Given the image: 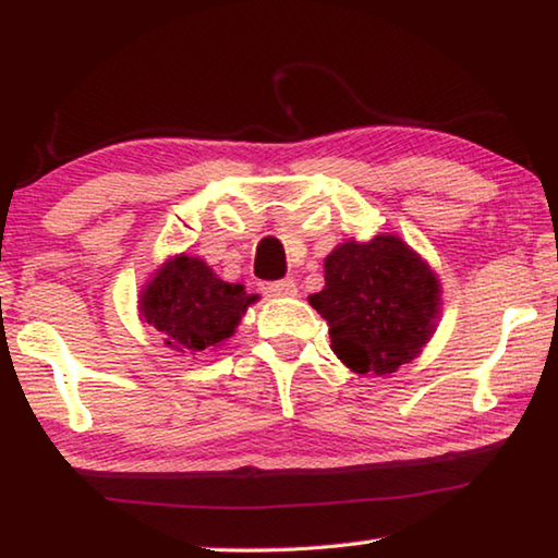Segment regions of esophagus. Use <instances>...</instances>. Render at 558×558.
Instances as JSON below:
<instances>
[{"label":"esophagus","instance_id":"esophagus-1","mask_svg":"<svg viewBox=\"0 0 558 558\" xmlns=\"http://www.w3.org/2000/svg\"><path fill=\"white\" fill-rule=\"evenodd\" d=\"M260 290L266 292L268 298H292V295H298V286L290 278L276 280V282H263Z\"/></svg>","mask_w":558,"mask_h":558}]
</instances>
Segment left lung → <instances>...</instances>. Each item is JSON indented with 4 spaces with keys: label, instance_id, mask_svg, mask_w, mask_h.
Instances as JSON below:
<instances>
[{
    "label": "left lung",
    "instance_id": "obj_1",
    "mask_svg": "<svg viewBox=\"0 0 558 558\" xmlns=\"http://www.w3.org/2000/svg\"><path fill=\"white\" fill-rule=\"evenodd\" d=\"M335 354L356 374H391L421 352L438 317V280L396 235L349 241L325 260V290L310 295Z\"/></svg>",
    "mask_w": 558,
    "mask_h": 558
}]
</instances>
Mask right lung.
<instances>
[{"mask_svg": "<svg viewBox=\"0 0 558 558\" xmlns=\"http://www.w3.org/2000/svg\"><path fill=\"white\" fill-rule=\"evenodd\" d=\"M253 300L243 286L216 278L204 260L179 256L145 288L140 310L165 335V344L194 354L229 339Z\"/></svg>", "mask_w": 558, "mask_h": 558, "instance_id": "right-lung-1", "label": "right lung"}]
</instances>
